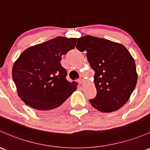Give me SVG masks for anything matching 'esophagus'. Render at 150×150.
<instances>
[{
  "label": "esophagus",
  "instance_id": "obj_1",
  "mask_svg": "<svg viewBox=\"0 0 150 150\" xmlns=\"http://www.w3.org/2000/svg\"><path fill=\"white\" fill-rule=\"evenodd\" d=\"M84 78H85L83 76H80V78H79V79H78V82H79L80 84H82V83H83V80H84Z\"/></svg>",
  "mask_w": 150,
  "mask_h": 150
}]
</instances>
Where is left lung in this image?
Here are the masks:
<instances>
[{
    "instance_id": "1",
    "label": "left lung",
    "mask_w": 150,
    "mask_h": 150,
    "mask_svg": "<svg viewBox=\"0 0 150 150\" xmlns=\"http://www.w3.org/2000/svg\"><path fill=\"white\" fill-rule=\"evenodd\" d=\"M79 51H86L87 59L95 71L97 94L89 100L98 111H117L129 99L137 81L134 59L124 45L108 39L87 35L78 39Z\"/></svg>"
}]
</instances>
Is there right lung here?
I'll return each mask as SVG.
<instances>
[{
    "label": "right lung",
    "mask_w": 150,
    "mask_h": 150,
    "mask_svg": "<svg viewBox=\"0 0 150 150\" xmlns=\"http://www.w3.org/2000/svg\"><path fill=\"white\" fill-rule=\"evenodd\" d=\"M78 39L57 37L26 49L14 63L12 77L18 96L43 113L57 112L77 89L66 79L62 55L75 49Z\"/></svg>",
    "instance_id": "add662e5"
}]
</instances>
